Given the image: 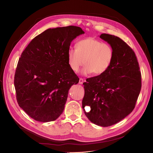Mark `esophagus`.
I'll return each instance as SVG.
<instances>
[{
  "label": "esophagus",
  "instance_id": "esophagus-1",
  "mask_svg": "<svg viewBox=\"0 0 153 153\" xmlns=\"http://www.w3.org/2000/svg\"><path fill=\"white\" fill-rule=\"evenodd\" d=\"M84 79H83V78H80V79H79V84H82L83 83H84Z\"/></svg>",
  "mask_w": 153,
  "mask_h": 153
}]
</instances>
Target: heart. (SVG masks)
Listing matches in <instances>:
<instances>
[{"label": "heart", "instance_id": "obj_1", "mask_svg": "<svg viewBox=\"0 0 153 153\" xmlns=\"http://www.w3.org/2000/svg\"><path fill=\"white\" fill-rule=\"evenodd\" d=\"M114 56V50L110 45L93 38L80 40L76 49L70 48L68 52L69 65L73 71H78L84 63L85 64L81 71L82 75L104 73L112 64Z\"/></svg>", "mask_w": 153, "mask_h": 153}]
</instances>
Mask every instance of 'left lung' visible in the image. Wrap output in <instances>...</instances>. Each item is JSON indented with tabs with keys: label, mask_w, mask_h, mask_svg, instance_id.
Listing matches in <instances>:
<instances>
[{
	"label": "left lung",
	"mask_w": 153,
	"mask_h": 153,
	"mask_svg": "<svg viewBox=\"0 0 153 153\" xmlns=\"http://www.w3.org/2000/svg\"><path fill=\"white\" fill-rule=\"evenodd\" d=\"M100 38L112 47L114 59L107 71L83 84L82 108L91 122L107 127L121 121L135 108L141 90V73L135 52L124 41L107 34ZM85 105L91 107L89 113Z\"/></svg>",
	"instance_id": "1"
}]
</instances>
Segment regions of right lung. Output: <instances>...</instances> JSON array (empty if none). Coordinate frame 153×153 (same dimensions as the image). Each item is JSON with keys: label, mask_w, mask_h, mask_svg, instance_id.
Wrapping results in <instances>:
<instances>
[{"label": "right lung", "mask_w": 153, "mask_h": 153, "mask_svg": "<svg viewBox=\"0 0 153 153\" xmlns=\"http://www.w3.org/2000/svg\"><path fill=\"white\" fill-rule=\"evenodd\" d=\"M84 33L76 26L48 29L22 52L14 80L16 100L36 121H53L63 112L69 89L79 82L69 67L68 52L71 41Z\"/></svg>", "instance_id": "1"}]
</instances>
